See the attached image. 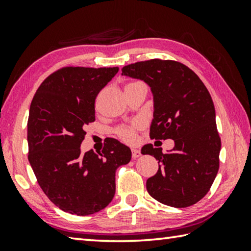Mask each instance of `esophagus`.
<instances>
[{
	"label": "esophagus",
	"mask_w": 251,
	"mask_h": 251,
	"mask_svg": "<svg viewBox=\"0 0 251 251\" xmlns=\"http://www.w3.org/2000/svg\"><path fill=\"white\" fill-rule=\"evenodd\" d=\"M141 156V151H138V150H136V149H133L132 150V157L134 158H137V157H140Z\"/></svg>",
	"instance_id": "1"
}]
</instances>
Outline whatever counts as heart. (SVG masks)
Returning <instances> with one entry per match:
<instances>
[{"mask_svg":"<svg viewBox=\"0 0 251 251\" xmlns=\"http://www.w3.org/2000/svg\"><path fill=\"white\" fill-rule=\"evenodd\" d=\"M141 127H142V123L135 122L130 125H125V126L118 127V128L116 129V134H117V136L119 138H122L123 141L132 142V141H134L137 129H140Z\"/></svg>","mask_w":251,"mask_h":251,"instance_id":"1","label":"heart"}]
</instances>
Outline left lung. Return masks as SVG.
I'll return each mask as SVG.
<instances>
[{"mask_svg": "<svg viewBox=\"0 0 251 251\" xmlns=\"http://www.w3.org/2000/svg\"><path fill=\"white\" fill-rule=\"evenodd\" d=\"M122 75L142 79L152 89L154 118L150 136L174 141L170 153L152 144L142 154L158 161V170L146 181L150 196L163 204L186 208L211 188L219 170L221 140L216 110L208 89L194 71L174 60H151L123 67Z\"/></svg>", "mask_w": 251, "mask_h": 251, "instance_id": "left-lung-1", "label": "left lung"}]
</instances>
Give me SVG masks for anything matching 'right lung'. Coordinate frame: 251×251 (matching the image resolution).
I'll return each instance as SVG.
<instances>
[{
	"label": "right lung",
	"mask_w": 251,
	"mask_h": 251,
	"mask_svg": "<svg viewBox=\"0 0 251 251\" xmlns=\"http://www.w3.org/2000/svg\"><path fill=\"white\" fill-rule=\"evenodd\" d=\"M117 73V67H63L42 81L31 102L27 158L40 188L62 211L89 216L106 208L117 168L132 157L129 147L114 138L98 154L80 153L97 95Z\"/></svg>",
	"instance_id": "right-lung-1"
}]
</instances>
